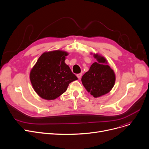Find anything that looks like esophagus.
<instances>
[{
    "mask_svg": "<svg viewBox=\"0 0 149 149\" xmlns=\"http://www.w3.org/2000/svg\"><path fill=\"white\" fill-rule=\"evenodd\" d=\"M81 76H82V73H79V74H77V77L78 79H81Z\"/></svg>",
    "mask_w": 149,
    "mask_h": 149,
    "instance_id": "obj_1",
    "label": "esophagus"
}]
</instances>
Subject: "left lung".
<instances>
[{"instance_id":"1","label":"left lung","mask_w":149,"mask_h":149,"mask_svg":"<svg viewBox=\"0 0 149 149\" xmlns=\"http://www.w3.org/2000/svg\"><path fill=\"white\" fill-rule=\"evenodd\" d=\"M97 62L94 63L88 72L82 77L84 87L93 97H98L109 93L115 84L116 76L113 71L107 65V61L97 54L94 55Z\"/></svg>"}]
</instances>
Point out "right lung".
<instances>
[{
  "instance_id": "1",
  "label": "right lung",
  "mask_w": 149,
  "mask_h": 149,
  "mask_svg": "<svg viewBox=\"0 0 149 149\" xmlns=\"http://www.w3.org/2000/svg\"><path fill=\"white\" fill-rule=\"evenodd\" d=\"M68 54L61 50L45 52L31 70L30 80L42 99L54 100L63 94L72 82L77 79L65 63Z\"/></svg>"
}]
</instances>
